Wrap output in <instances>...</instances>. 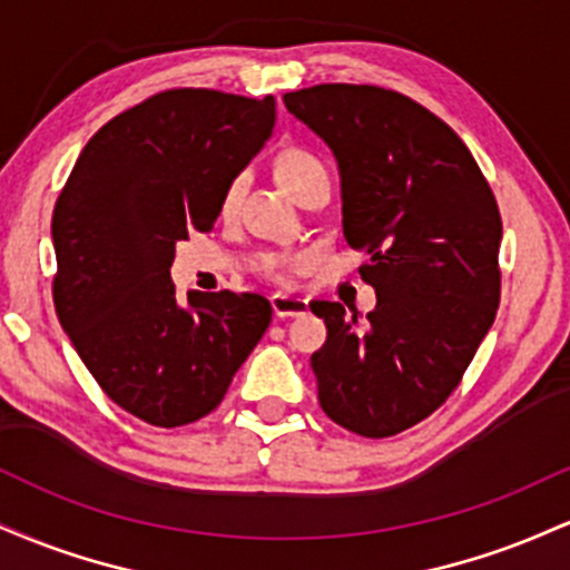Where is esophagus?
<instances>
[{
	"label": "esophagus",
	"mask_w": 570,
	"mask_h": 570,
	"mask_svg": "<svg viewBox=\"0 0 570 570\" xmlns=\"http://www.w3.org/2000/svg\"><path fill=\"white\" fill-rule=\"evenodd\" d=\"M271 305H273V313H276L278 318H297L307 313V299L292 297V294H281V292L273 294Z\"/></svg>",
	"instance_id": "esophagus-1"
}]
</instances>
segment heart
Returning <instances> with one entry per match:
<instances>
[{
    "label": "heart",
    "mask_w": 570,
    "mask_h": 570,
    "mask_svg": "<svg viewBox=\"0 0 570 570\" xmlns=\"http://www.w3.org/2000/svg\"><path fill=\"white\" fill-rule=\"evenodd\" d=\"M326 166L322 160L316 158L313 153H305V149H297V147H289V149H281L276 155V160H273V176H276V181L281 187L286 189V193L297 195L299 187L305 185V181H311L316 174H324ZM238 193H240V185L238 181H233L230 187L225 189V195H222V203H219V212L222 217H230L235 212V203H238ZM297 267V263H292V259H281V257H267L263 263V271L271 273V276H284V273H289Z\"/></svg>",
    "instance_id": "b5f03b06"
}]
</instances>
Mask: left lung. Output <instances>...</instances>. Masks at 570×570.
Returning a JSON list of instances; mask_svg holds the SVG:
<instances>
[{"label": "left lung", "instance_id": "8db88e82", "mask_svg": "<svg viewBox=\"0 0 570 570\" xmlns=\"http://www.w3.org/2000/svg\"><path fill=\"white\" fill-rule=\"evenodd\" d=\"M286 109L332 149L343 233L377 305L316 299L318 402L353 434H399L455 391L499 311L501 214L455 130L375 85H313Z\"/></svg>", "mask_w": 570, "mask_h": 570}]
</instances>
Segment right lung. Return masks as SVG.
I'll return each instance as SVG.
<instances>
[{"label":"right lung","instance_id":"1","mask_svg":"<svg viewBox=\"0 0 570 570\" xmlns=\"http://www.w3.org/2000/svg\"><path fill=\"white\" fill-rule=\"evenodd\" d=\"M273 126V96L166 90L98 130L58 195V322L107 396L153 426L217 410L271 324L254 292H187L181 303L168 267L179 240L212 230Z\"/></svg>","mask_w":570,"mask_h":570}]
</instances>
